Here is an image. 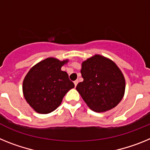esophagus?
<instances>
[{
    "mask_svg": "<svg viewBox=\"0 0 150 150\" xmlns=\"http://www.w3.org/2000/svg\"><path fill=\"white\" fill-rule=\"evenodd\" d=\"M78 83H79V81H78V80H76V81H74V84H75V87H76V86H77Z\"/></svg>",
    "mask_w": 150,
    "mask_h": 150,
    "instance_id": "1",
    "label": "esophagus"
}]
</instances>
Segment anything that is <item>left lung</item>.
<instances>
[{
	"instance_id": "left-lung-1",
	"label": "left lung",
	"mask_w": 150,
	"mask_h": 150,
	"mask_svg": "<svg viewBox=\"0 0 150 150\" xmlns=\"http://www.w3.org/2000/svg\"><path fill=\"white\" fill-rule=\"evenodd\" d=\"M81 73L84 81L78 84L76 90L93 111L110 110L122 100L125 80L111 59L96 54L82 62Z\"/></svg>"
}]
</instances>
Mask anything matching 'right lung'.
<instances>
[{"mask_svg": "<svg viewBox=\"0 0 150 150\" xmlns=\"http://www.w3.org/2000/svg\"><path fill=\"white\" fill-rule=\"evenodd\" d=\"M68 61L49 57L34 66L25 75L23 83V95L35 112L47 114L54 111L66 93L75 87L67 72L61 70Z\"/></svg>", "mask_w": 150, "mask_h": 150, "instance_id": "add662e5", "label": "right lung"}]
</instances>
